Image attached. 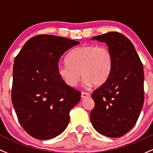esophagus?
Returning <instances> with one entry per match:
<instances>
[{
    "label": "esophagus",
    "mask_w": 153,
    "mask_h": 153,
    "mask_svg": "<svg viewBox=\"0 0 153 153\" xmlns=\"http://www.w3.org/2000/svg\"><path fill=\"white\" fill-rule=\"evenodd\" d=\"M90 97V94L89 93H87V92H82V94H81V97L82 99L84 98H87V97Z\"/></svg>",
    "instance_id": "esophagus-1"
}]
</instances>
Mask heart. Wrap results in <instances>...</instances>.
<instances>
[{
    "label": "heart",
    "mask_w": 153,
    "mask_h": 153,
    "mask_svg": "<svg viewBox=\"0 0 153 153\" xmlns=\"http://www.w3.org/2000/svg\"><path fill=\"white\" fill-rule=\"evenodd\" d=\"M68 64H59L57 73L71 87L77 84L80 73L85 84L100 86L109 77L113 68V56L106 47L85 45L72 50L67 56Z\"/></svg>",
    "instance_id": "1"
}]
</instances>
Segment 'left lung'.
<instances>
[{"label": "left lung", "instance_id": "8db88e82", "mask_svg": "<svg viewBox=\"0 0 153 153\" xmlns=\"http://www.w3.org/2000/svg\"><path fill=\"white\" fill-rule=\"evenodd\" d=\"M92 39L108 45L113 68L107 81L91 94L95 102L91 123L100 134L119 138L134 127L142 109L143 64L134 45L121 33L111 31Z\"/></svg>", "mask_w": 153, "mask_h": 153}]
</instances>
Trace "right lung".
Segmentation results:
<instances>
[{"mask_svg":"<svg viewBox=\"0 0 153 153\" xmlns=\"http://www.w3.org/2000/svg\"><path fill=\"white\" fill-rule=\"evenodd\" d=\"M78 41L40 34L31 37L17 55L13 65L12 102L20 125L40 140L65 130L71 110L81 92L66 85L57 73L59 59Z\"/></svg>","mask_w":153,"mask_h":153,"instance_id":"1","label":"right lung"}]
</instances>
